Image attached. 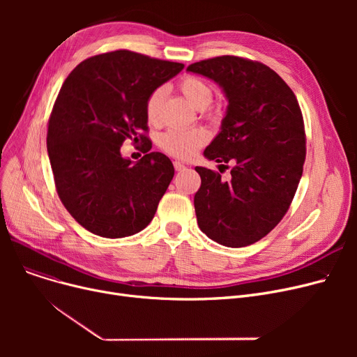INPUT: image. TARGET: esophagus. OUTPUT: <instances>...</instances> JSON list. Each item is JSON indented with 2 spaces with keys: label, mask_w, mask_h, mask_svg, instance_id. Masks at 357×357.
Listing matches in <instances>:
<instances>
[{
  "label": "esophagus",
  "mask_w": 357,
  "mask_h": 357,
  "mask_svg": "<svg viewBox=\"0 0 357 357\" xmlns=\"http://www.w3.org/2000/svg\"><path fill=\"white\" fill-rule=\"evenodd\" d=\"M174 167H175V171H178V172H182L186 169V166L182 162H174Z\"/></svg>",
  "instance_id": "esophagus-1"
}]
</instances>
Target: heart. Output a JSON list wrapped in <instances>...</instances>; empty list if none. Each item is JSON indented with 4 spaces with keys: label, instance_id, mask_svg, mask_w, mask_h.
<instances>
[{
    "label": "heart",
    "instance_id": "b5f03b06",
    "mask_svg": "<svg viewBox=\"0 0 357 357\" xmlns=\"http://www.w3.org/2000/svg\"><path fill=\"white\" fill-rule=\"evenodd\" d=\"M179 89L183 97L195 108L202 109L213 100L211 86L197 77H185L179 82ZM165 88H156L146 101V117L149 123H158L160 107L165 100ZM208 140V133L204 128H172L160 136V146L169 155L179 159H188L197 153V150Z\"/></svg>",
    "mask_w": 357,
    "mask_h": 357
}]
</instances>
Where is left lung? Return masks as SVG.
Wrapping results in <instances>:
<instances>
[{
	"instance_id": "8db88e82",
	"label": "left lung",
	"mask_w": 357,
	"mask_h": 357,
	"mask_svg": "<svg viewBox=\"0 0 357 357\" xmlns=\"http://www.w3.org/2000/svg\"><path fill=\"white\" fill-rule=\"evenodd\" d=\"M186 70L214 81L229 102L205 159L234 165L230 181L195 167L201 176L194 197L198 226L222 246L253 245L282 220L303 176L301 108L285 81L264 63L220 56Z\"/></svg>"
}]
</instances>
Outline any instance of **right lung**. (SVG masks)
Masks as SVG:
<instances>
[{
  "mask_svg": "<svg viewBox=\"0 0 357 357\" xmlns=\"http://www.w3.org/2000/svg\"><path fill=\"white\" fill-rule=\"evenodd\" d=\"M182 63L116 50L81 62L63 82L47 128V155L65 208L88 231L121 238L152 221L175 169L149 152L146 101ZM126 138L145 143L137 162L121 156Z\"/></svg>",
  "mask_w": 357,
  "mask_h": 357,
  "instance_id": "1",
  "label": "right lung"
}]
</instances>
